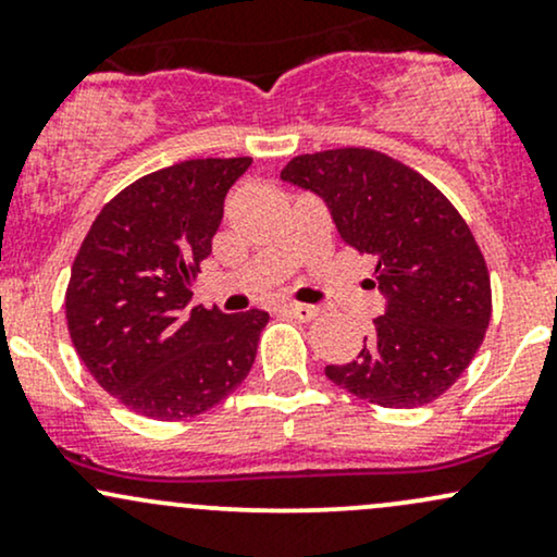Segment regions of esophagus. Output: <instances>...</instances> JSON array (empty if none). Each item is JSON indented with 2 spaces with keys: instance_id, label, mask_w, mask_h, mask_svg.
<instances>
[{
  "instance_id": "34e87169",
  "label": "esophagus",
  "mask_w": 557,
  "mask_h": 557,
  "mask_svg": "<svg viewBox=\"0 0 557 557\" xmlns=\"http://www.w3.org/2000/svg\"><path fill=\"white\" fill-rule=\"evenodd\" d=\"M285 311L290 317H296L298 322H314V319L319 317L317 306H306V304H287Z\"/></svg>"
}]
</instances>
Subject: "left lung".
<instances>
[{
	"label": "left lung",
	"instance_id": "obj_1",
	"mask_svg": "<svg viewBox=\"0 0 557 557\" xmlns=\"http://www.w3.org/2000/svg\"><path fill=\"white\" fill-rule=\"evenodd\" d=\"M280 177L327 201L341 238L374 259L385 314L335 385L382 408L437 400L469 369L492 317L490 272L474 235L440 188L361 146L293 157Z\"/></svg>",
	"mask_w": 557,
	"mask_h": 557
}]
</instances>
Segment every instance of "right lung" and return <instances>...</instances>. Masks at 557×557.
I'll list each match as a JSON object with an SVG mask.
<instances>
[{
    "label": "right lung",
    "instance_id": "obj_1",
    "mask_svg": "<svg viewBox=\"0 0 557 557\" xmlns=\"http://www.w3.org/2000/svg\"><path fill=\"white\" fill-rule=\"evenodd\" d=\"M251 157L149 172L96 214L65 290L70 341L112 398L157 421L198 417L251 372L267 311L188 309L222 203Z\"/></svg>",
    "mask_w": 557,
    "mask_h": 557
}]
</instances>
